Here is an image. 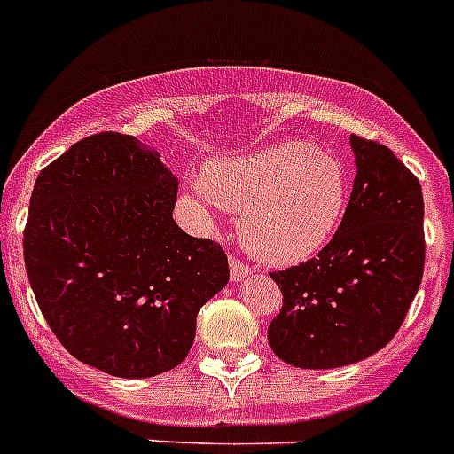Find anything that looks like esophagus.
Instances as JSON below:
<instances>
[{
	"label": "esophagus",
	"mask_w": 454,
	"mask_h": 454,
	"mask_svg": "<svg viewBox=\"0 0 454 454\" xmlns=\"http://www.w3.org/2000/svg\"><path fill=\"white\" fill-rule=\"evenodd\" d=\"M249 275H252V268L235 259V256H231V278H233L235 282H239V279L249 278Z\"/></svg>",
	"instance_id": "obj_1"
}]
</instances>
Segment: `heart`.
Returning a JSON list of instances; mask_svg holds the SVG:
<instances>
[{
  "label": "heart",
  "mask_w": 454,
  "mask_h": 454,
  "mask_svg": "<svg viewBox=\"0 0 454 454\" xmlns=\"http://www.w3.org/2000/svg\"><path fill=\"white\" fill-rule=\"evenodd\" d=\"M198 195L239 215V239L268 265H294L322 249L348 209V175L305 142H279L209 165Z\"/></svg>",
  "instance_id": "1"
}]
</instances>
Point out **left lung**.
Here are the masks:
<instances>
[{
  "label": "left lung",
  "mask_w": 454,
  "mask_h": 454,
  "mask_svg": "<svg viewBox=\"0 0 454 454\" xmlns=\"http://www.w3.org/2000/svg\"><path fill=\"white\" fill-rule=\"evenodd\" d=\"M356 176L333 239L305 263L270 272L282 310L268 342L298 368H338L392 340L425 272V200L385 144L349 137Z\"/></svg>",
  "instance_id": "left-lung-1"
}]
</instances>
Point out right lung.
<instances>
[{
	"label": "right lung",
	"instance_id": "add662e5",
	"mask_svg": "<svg viewBox=\"0 0 454 454\" xmlns=\"http://www.w3.org/2000/svg\"><path fill=\"white\" fill-rule=\"evenodd\" d=\"M176 176L132 135L98 132L36 176L23 235L36 303L62 348L116 378L179 366L228 282L221 245L172 219Z\"/></svg>",
	"mask_w": 454,
	"mask_h": 454
}]
</instances>
